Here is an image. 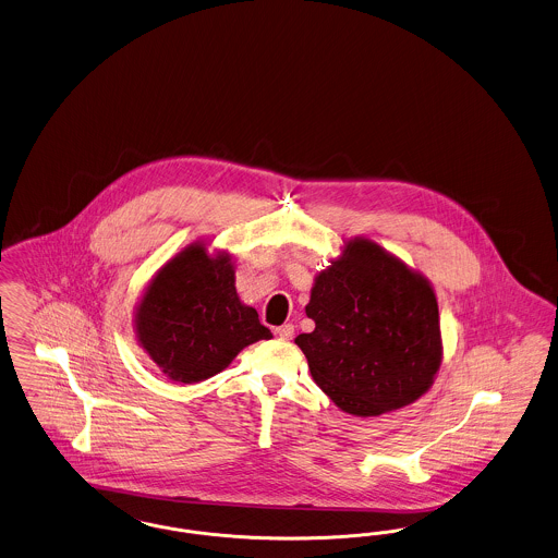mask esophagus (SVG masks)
I'll return each instance as SVG.
<instances>
[{"instance_id": "esophagus-1", "label": "esophagus", "mask_w": 558, "mask_h": 558, "mask_svg": "<svg viewBox=\"0 0 558 558\" xmlns=\"http://www.w3.org/2000/svg\"><path fill=\"white\" fill-rule=\"evenodd\" d=\"M275 333H277L281 340H291V338H293V325H291V323H286V325L277 327V329H275Z\"/></svg>"}]
</instances>
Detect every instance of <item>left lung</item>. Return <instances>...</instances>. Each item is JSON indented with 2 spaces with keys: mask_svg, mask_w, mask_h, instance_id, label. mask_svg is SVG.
Masks as SVG:
<instances>
[{
  "mask_svg": "<svg viewBox=\"0 0 558 558\" xmlns=\"http://www.w3.org/2000/svg\"><path fill=\"white\" fill-rule=\"evenodd\" d=\"M300 333L316 386L341 411L379 416L418 400L441 364L436 291L429 279L366 238L315 277Z\"/></svg>",
  "mask_w": 558,
  "mask_h": 558,
  "instance_id": "1",
  "label": "left lung"
}]
</instances>
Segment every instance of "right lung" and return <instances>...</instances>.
Returning <instances> with one entry per match:
<instances>
[{
    "mask_svg": "<svg viewBox=\"0 0 558 558\" xmlns=\"http://www.w3.org/2000/svg\"><path fill=\"white\" fill-rule=\"evenodd\" d=\"M133 323L137 343L179 384L215 377L245 345L272 338L240 300L231 256L208 254L204 242L187 245L151 277Z\"/></svg>",
    "mask_w": 558,
    "mask_h": 558,
    "instance_id": "obj_1",
    "label": "right lung"
}]
</instances>
